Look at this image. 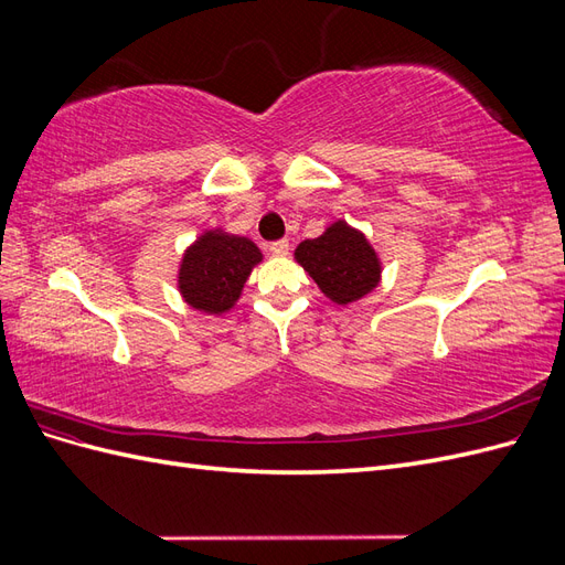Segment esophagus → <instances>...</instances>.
<instances>
[{
    "label": "esophagus",
    "mask_w": 565,
    "mask_h": 565,
    "mask_svg": "<svg viewBox=\"0 0 565 565\" xmlns=\"http://www.w3.org/2000/svg\"><path fill=\"white\" fill-rule=\"evenodd\" d=\"M268 252H270L273 256H285V254L289 252V243H287V241L270 243V245H268Z\"/></svg>",
    "instance_id": "1"
}]
</instances>
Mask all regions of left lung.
I'll return each mask as SVG.
<instances>
[{
    "label": "left lung",
    "mask_w": 565,
    "mask_h": 565,
    "mask_svg": "<svg viewBox=\"0 0 565 565\" xmlns=\"http://www.w3.org/2000/svg\"><path fill=\"white\" fill-rule=\"evenodd\" d=\"M297 262L309 270L318 287L337 303H351L372 292L380 282V259L363 233L337 221L320 237L303 241Z\"/></svg>",
    "instance_id": "left-lung-1"
}]
</instances>
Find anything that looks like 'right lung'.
I'll use <instances>...</instances> for the list:
<instances>
[{
	"instance_id": "1",
	"label": "right lung",
	"mask_w": 565,
	"mask_h": 565,
	"mask_svg": "<svg viewBox=\"0 0 565 565\" xmlns=\"http://www.w3.org/2000/svg\"><path fill=\"white\" fill-rule=\"evenodd\" d=\"M259 262L262 252L247 237L210 231L183 254L179 289L193 309L224 313L241 297L252 266Z\"/></svg>"
}]
</instances>
